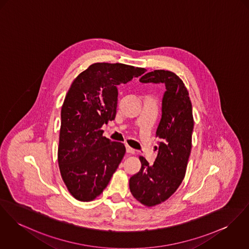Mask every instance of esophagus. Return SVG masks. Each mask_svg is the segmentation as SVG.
I'll use <instances>...</instances> for the list:
<instances>
[{"mask_svg": "<svg viewBox=\"0 0 249 249\" xmlns=\"http://www.w3.org/2000/svg\"><path fill=\"white\" fill-rule=\"evenodd\" d=\"M126 152L128 153H130V154H134L135 153V151H134V149H132L130 146H126Z\"/></svg>", "mask_w": 249, "mask_h": 249, "instance_id": "1", "label": "esophagus"}]
</instances>
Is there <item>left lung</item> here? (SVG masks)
<instances>
[{"label":"left lung","instance_id":"obj_1","mask_svg":"<svg viewBox=\"0 0 249 249\" xmlns=\"http://www.w3.org/2000/svg\"><path fill=\"white\" fill-rule=\"evenodd\" d=\"M142 83H163L162 115L156 130L160 138L157 156L153 164L140 156L141 169L130 178L134 198L147 207L169 199L181 185L192 150L193 116L189 92L174 73L154 70L139 79Z\"/></svg>","mask_w":249,"mask_h":249}]
</instances>
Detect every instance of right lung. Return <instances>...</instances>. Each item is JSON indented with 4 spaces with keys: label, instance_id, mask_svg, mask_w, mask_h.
<instances>
[{
    "label": "right lung",
    "instance_id": "obj_1",
    "mask_svg": "<svg viewBox=\"0 0 249 249\" xmlns=\"http://www.w3.org/2000/svg\"><path fill=\"white\" fill-rule=\"evenodd\" d=\"M145 72L122 63H94L73 81L61 108L57 161L70 193L94 200L108 186L126 149L100 129L115 118L117 86Z\"/></svg>",
    "mask_w": 249,
    "mask_h": 249
}]
</instances>
